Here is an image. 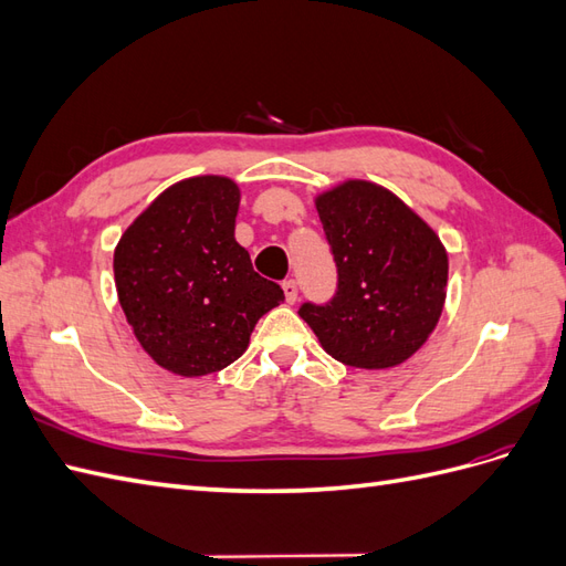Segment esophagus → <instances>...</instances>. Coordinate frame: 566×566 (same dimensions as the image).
<instances>
[{
  "mask_svg": "<svg viewBox=\"0 0 566 566\" xmlns=\"http://www.w3.org/2000/svg\"><path fill=\"white\" fill-rule=\"evenodd\" d=\"M283 293H285V300L290 302V304H295V300H297V283L290 279V281H283Z\"/></svg>",
  "mask_w": 566,
  "mask_h": 566,
  "instance_id": "34e87169",
  "label": "esophagus"
}]
</instances>
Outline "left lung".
Here are the masks:
<instances>
[{"instance_id": "8db88e82", "label": "left lung", "mask_w": 566, "mask_h": 566, "mask_svg": "<svg viewBox=\"0 0 566 566\" xmlns=\"http://www.w3.org/2000/svg\"><path fill=\"white\" fill-rule=\"evenodd\" d=\"M337 266L325 304L300 316L321 347L354 368L403 364L430 337L447 300L449 256L439 235L387 188L345 181L316 198Z\"/></svg>"}]
</instances>
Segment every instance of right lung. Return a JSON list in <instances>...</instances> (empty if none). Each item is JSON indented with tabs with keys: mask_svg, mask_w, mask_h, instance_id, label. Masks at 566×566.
I'll use <instances>...</instances> for the list:
<instances>
[{
	"mask_svg": "<svg viewBox=\"0 0 566 566\" xmlns=\"http://www.w3.org/2000/svg\"><path fill=\"white\" fill-rule=\"evenodd\" d=\"M241 191L227 177L169 186L115 248V287L136 339L158 366L184 378L233 364L285 295L235 243Z\"/></svg>",
	"mask_w": 566,
	"mask_h": 566,
	"instance_id": "add662e5",
	"label": "right lung"
}]
</instances>
